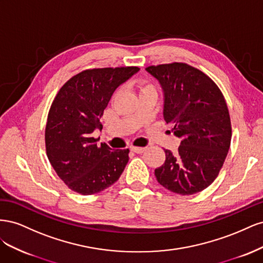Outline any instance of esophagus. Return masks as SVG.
<instances>
[{
    "label": "esophagus",
    "mask_w": 263,
    "mask_h": 263,
    "mask_svg": "<svg viewBox=\"0 0 263 263\" xmlns=\"http://www.w3.org/2000/svg\"><path fill=\"white\" fill-rule=\"evenodd\" d=\"M130 150L135 154H142V153H145L146 148H144V147H134L133 146V147H130Z\"/></svg>",
    "instance_id": "obj_1"
}]
</instances>
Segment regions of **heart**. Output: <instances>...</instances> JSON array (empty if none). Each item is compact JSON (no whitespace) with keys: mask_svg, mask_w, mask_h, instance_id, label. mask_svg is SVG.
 Wrapping results in <instances>:
<instances>
[{"mask_svg":"<svg viewBox=\"0 0 263 263\" xmlns=\"http://www.w3.org/2000/svg\"><path fill=\"white\" fill-rule=\"evenodd\" d=\"M137 90H138V94H144V93H149V92H155L156 93V89L155 86L151 84L150 82L146 81V80H139L136 84Z\"/></svg>","mask_w":263,"mask_h":263,"instance_id":"obj_1","label":"heart"}]
</instances>
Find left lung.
<instances>
[{
  "instance_id": "8db88e82",
  "label": "left lung",
  "mask_w": 263,
  "mask_h": 263,
  "mask_svg": "<svg viewBox=\"0 0 263 263\" xmlns=\"http://www.w3.org/2000/svg\"><path fill=\"white\" fill-rule=\"evenodd\" d=\"M146 70L164 92L163 117L181 139L177 153L164 149L157 181L173 193L192 195L210 186L224 164L232 140V123L224 95L212 79L184 62L149 66Z\"/></svg>"
}]
</instances>
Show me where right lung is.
<instances>
[{"instance_id": "add662e5", "label": "right lung", "mask_w": 263, "mask_h": 263, "mask_svg": "<svg viewBox=\"0 0 263 263\" xmlns=\"http://www.w3.org/2000/svg\"><path fill=\"white\" fill-rule=\"evenodd\" d=\"M138 67L95 68L70 78L55 95L45 129L46 153L66 185L82 195L107 189L119 179L128 162L129 149L98 146L92 136L102 128L100 118L118 85Z\"/></svg>"}]
</instances>
